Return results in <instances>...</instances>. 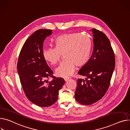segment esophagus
Wrapping results in <instances>:
<instances>
[{"label": "esophagus", "instance_id": "1", "mask_svg": "<svg viewBox=\"0 0 130 130\" xmlns=\"http://www.w3.org/2000/svg\"><path fill=\"white\" fill-rule=\"evenodd\" d=\"M69 79H70V78H69V77H65V78H64V80L65 82L67 81Z\"/></svg>", "mask_w": 130, "mask_h": 130}]
</instances>
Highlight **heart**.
Wrapping results in <instances>:
<instances>
[{
	"label": "heart",
	"instance_id": "heart-1",
	"mask_svg": "<svg viewBox=\"0 0 130 130\" xmlns=\"http://www.w3.org/2000/svg\"><path fill=\"white\" fill-rule=\"evenodd\" d=\"M54 45L55 47L43 50V55L51 64L56 65L64 54L66 60L56 69L57 76L68 77L74 73L76 66H83L88 62L91 42L87 37L79 33L63 34L55 39Z\"/></svg>",
	"mask_w": 130,
	"mask_h": 130
}]
</instances>
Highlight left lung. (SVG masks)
Masks as SVG:
<instances>
[{
  "label": "left lung",
  "mask_w": 130,
  "mask_h": 130,
  "mask_svg": "<svg viewBox=\"0 0 130 130\" xmlns=\"http://www.w3.org/2000/svg\"><path fill=\"white\" fill-rule=\"evenodd\" d=\"M93 35L92 54L79 70L85 79H78L75 98L84 105H90L100 100L107 92L110 84L116 60L111 43L102 32L91 30Z\"/></svg>",
  "instance_id": "1"
}]
</instances>
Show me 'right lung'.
I'll list each match as a JSON object with an SVG mask.
<instances>
[{"mask_svg": "<svg viewBox=\"0 0 130 130\" xmlns=\"http://www.w3.org/2000/svg\"><path fill=\"white\" fill-rule=\"evenodd\" d=\"M52 33V30L39 29L26 40L19 54L17 70L26 97L41 107L51 106L56 102L58 91L65 80L53 75L43 55V42ZM51 77V81L49 78Z\"/></svg>", "mask_w": 130, "mask_h": 130, "instance_id": "1", "label": "right lung"}]
</instances>
